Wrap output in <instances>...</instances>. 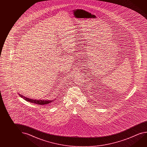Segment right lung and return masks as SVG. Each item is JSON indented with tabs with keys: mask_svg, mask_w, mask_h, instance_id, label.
Segmentation results:
<instances>
[{
	"mask_svg": "<svg viewBox=\"0 0 147 147\" xmlns=\"http://www.w3.org/2000/svg\"><path fill=\"white\" fill-rule=\"evenodd\" d=\"M20 96L22 97V98L26 100V101H29L31 103H34V104H37L39 105H47V104L51 103L52 102H53L54 100H36V99H30L28 98L27 97H24V96H22V95L19 94Z\"/></svg>",
	"mask_w": 147,
	"mask_h": 147,
	"instance_id": "right-lung-1",
	"label": "right lung"
}]
</instances>
